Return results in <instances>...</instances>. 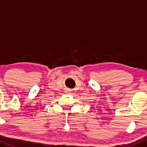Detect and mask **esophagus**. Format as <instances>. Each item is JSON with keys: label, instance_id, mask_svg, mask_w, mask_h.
<instances>
[{"label": "esophagus", "instance_id": "34e87169", "mask_svg": "<svg viewBox=\"0 0 147 147\" xmlns=\"http://www.w3.org/2000/svg\"><path fill=\"white\" fill-rule=\"evenodd\" d=\"M68 91H69V90H68Z\"/></svg>", "mask_w": 147, "mask_h": 147}]
</instances>
